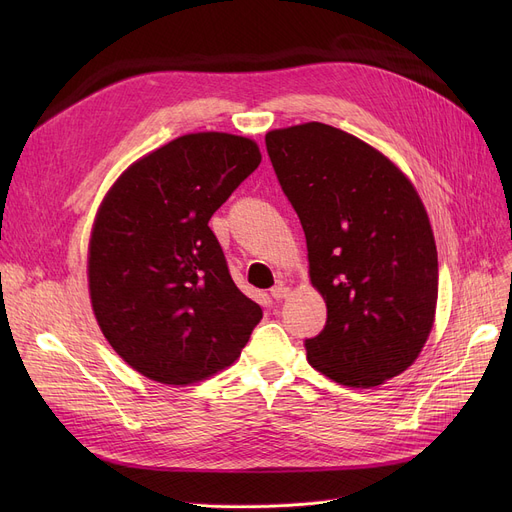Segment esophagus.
Returning a JSON list of instances; mask_svg holds the SVG:
<instances>
[{
	"label": "esophagus",
	"mask_w": 512,
	"mask_h": 512,
	"mask_svg": "<svg viewBox=\"0 0 512 512\" xmlns=\"http://www.w3.org/2000/svg\"><path fill=\"white\" fill-rule=\"evenodd\" d=\"M270 294H272V297H274L276 301H282V299H286L288 294H290V288H288V286L278 284V286H274V288L270 290Z\"/></svg>",
	"instance_id": "obj_1"
}]
</instances>
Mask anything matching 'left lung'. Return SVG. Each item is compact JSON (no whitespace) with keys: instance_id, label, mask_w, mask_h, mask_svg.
<instances>
[{"instance_id":"1","label":"left lung","mask_w":512,"mask_h":512,"mask_svg":"<svg viewBox=\"0 0 512 512\" xmlns=\"http://www.w3.org/2000/svg\"><path fill=\"white\" fill-rule=\"evenodd\" d=\"M267 155L307 238L328 307L309 363L348 388L405 371L432 332L438 253L425 207L392 161L321 122L265 134Z\"/></svg>"}]
</instances>
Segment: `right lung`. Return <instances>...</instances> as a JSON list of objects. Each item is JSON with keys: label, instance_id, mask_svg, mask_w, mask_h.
Segmentation results:
<instances>
[{"label": "right lung", "instance_id": "obj_1", "mask_svg": "<svg viewBox=\"0 0 512 512\" xmlns=\"http://www.w3.org/2000/svg\"><path fill=\"white\" fill-rule=\"evenodd\" d=\"M261 164L226 132L184 134L132 164L89 245L97 324L145 378L184 386L236 361L263 311L234 284L211 215Z\"/></svg>", "mask_w": 512, "mask_h": 512}]
</instances>
